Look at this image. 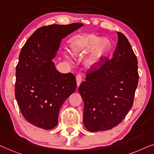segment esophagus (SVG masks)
<instances>
[{
    "label": "esophagus",
    "mask_w": 154,
    "mask_h": 154,
    "mask_svg": "<svg viewBox=\"0 0 154 154\" xmlns=\"http://www.w3.org/2000/svg\"><path fill=\"white\" fill-rule=\"evenodd\" d=\"M76 80H77V86H79L81 84V82L82 81V76L81 75H77L76 76Z\"/></svg>",
    "instance_id": "34e87169"
}]
</instances>
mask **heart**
I'll list each match as a JSON object with an SVG mask.
<instances>
[{
  "mask_svg": "<svg viewBox=\"0 0 154 154\" xmlns=\"http://www.w3.org/2000/svg\"><path fill=\"white\" fill-rule=\"evenodd\" d=\"M94 46L90 57V63L96 64L98 63L109 49L110 42L107 38H98L96 35L88 34L77 42L74 47L75 52H80L91 49Z\"/></svg>",
  "mask_w": 154,
  "mask_h": 154,
  "instance_id": "heart-1",
  "label": "heart"
}]
</instances>
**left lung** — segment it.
I'll use <instances>...</instances> for the list:
<instances>
[{"instance_id":"8db88e82","label":"left lung","mask_w":154,"mask_h":154,"mask_svg":"<svg viewBox=\"0 0 154 154\" xmlns=\"http://www.w3.org/2000/svg\"><path fill=\"white\" fill-rule=\"evenodd\" d=\"M117 35L113 57L88 70L79 87L84 103L83 123L91 132L113 128L133 105L139 80L137 56L126 37Z\"/></svg>"}]
</instances>
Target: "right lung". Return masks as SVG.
I'll use <instances>...</instances> for the list:
<instances>
[{"mask_svg": "<svg viewBox=\"0 0 154 154\" xmlns=\"http://www.w3.org/2000/svg\"><path fill=\"white\" fill-rule=\"evenodd\" d=\"M83 24H52L39 28L21 49L16 67L15 98L30 123L45 130L58 124L64 101L76 90L72 73L62 74L51 60L60 41Z\"/></svg>", "mask_w": 154, "mask_h": 154, "instance_id": "add662e5", "label": "right lung"}]
</instances>
